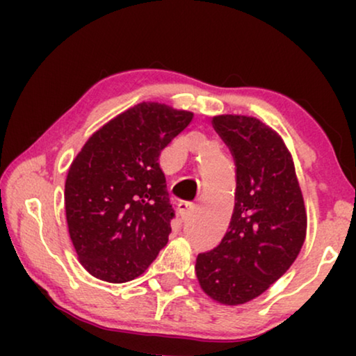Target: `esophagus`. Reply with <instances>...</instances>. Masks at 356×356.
I'll use <instances>...</instances> for the list:
<instances>
[{"instance_id":"1","label":"esophagus","mask_w":356,"mask_h":356,"mask_svg":"<svg viewBox=\"0 0 356 356\" xmlns=\"http://www.w3.org/2000/svg\"><path fill=\"white\" fill-rule=\"evenodd\" d=\"M178 212L183 218H188L194 212V204L188 201H179L178 202Z\"/></svg>"}]
</instances>
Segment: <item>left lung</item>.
I'll use <instances>...</instances> for the list:
<instances>
[{"label":"left lung","mask_w":356,"mask_h":356,"mask_svg":"<svg viewBox=\"0 0 356 356\" xmlns=\"http://www.w3.org/2000/svg\"><path fill=\"white\" fill-rule=\"evenodd\" d=\"M218 136L236 165L235 207L220 245L197 254L204 293L227 306L257 298L298 257L308 217L290 150L254 116L218 115Z\"/></svg>","instance_id":"8db88e82"}]
</instances>
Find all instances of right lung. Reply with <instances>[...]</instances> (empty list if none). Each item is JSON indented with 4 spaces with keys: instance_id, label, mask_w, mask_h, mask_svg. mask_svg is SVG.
Masks as SVG:
<instances>
[{
    "instance_id": "1",
    "label": "right lung",
    "mask_w": 356,
    "mask_h": 356,
    "mask_svg": "<svg viewBox=\"0 0 356 356\" xmlns=\"http://www.w3.org/2000/svg\"><path fill=\"white\" fill-rule=\"evenodd\" d=\"M193 113L143 102L87 139L65 183L67 230L82 267L95 279L124 284L144 274L172 232L160 152Z\"/></svg>"
}]
</instances>
